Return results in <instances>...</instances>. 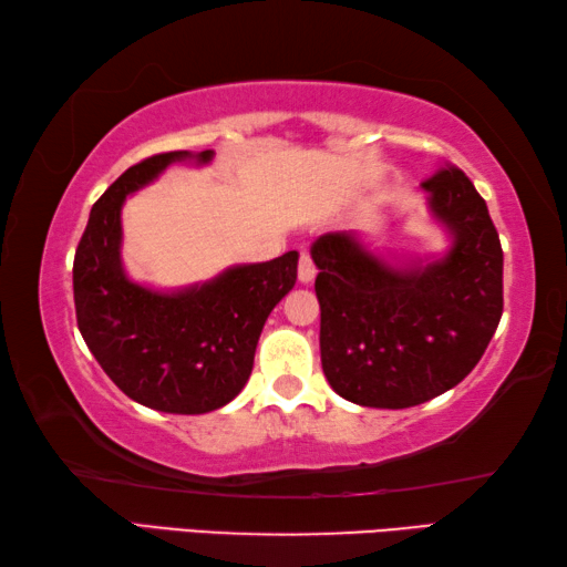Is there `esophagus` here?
I'll return each mask as SVG.
<instances>
[{
    "instance_id": "obj_1",
    "label": "esophagus",
    "mask_w": 567,
    "mask_h": 567,
    "mask_svg": "<svg viewBox=\"0 0 567 567\" xmlns=\"http://www.w3.org/2000/svg\"><path fill=\"white\" fill-rule=\"evenodd\" d=\"M315 275H318V270H315V262L312 257L302 252L300 255V265H297V277H300L302 285H310L315 280Z\"/></svg>"
}]
</instances>
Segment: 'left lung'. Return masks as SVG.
Wrapping results in <instances>:
<instances>
[{"instance_id": "obj_1", "label": "left lung", "mask_w": 567, "mask_h": 567, "mask_svg": "<svg viewBox=\"0 0 567 567\" xmlns=\"http://www.w3.org/2000/svg\"><path fill=\"white\" fill-rule=\"evenodd\" d=\"M447 229L440 260L392 265L354 233L310 249L318 265L320 354L340 398L362 408L420 405L467 378L503 315V247L473 182L453 165L422 182Z\"/></svg>"}]
</instances>
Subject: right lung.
<instances>
[{"mask_svg": "<svg viewBox=\"0 0 567 567\" xmlns=\"http://www.w3.org/2000/svg\"><path fill=\"white\" fill-rule=\"evenodd\" d=\"M215 152H165L137 162L94 203L76 245L72 282L76 324L90 352L140 405L203 415L239 395L252 372L267 315L292 290L297 255L229 267L177 292L132 282L122 267V205L172 162L207 165Z\"/></svg>", "mask_w": 567, "mask_h": 567, "instance_id": "obj_1", "label": "right lung"}]
</instances>
